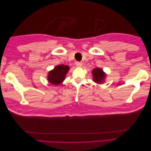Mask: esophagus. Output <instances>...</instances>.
<instances>
[{"instance_id": "1", "label": "esophagus", "mask_w": 151, "mask_h": 151, "mask_svg": "<svg viewBox=\"0 0 151 151\" xmlns=\"http://www.w3.org/2000/svg\"><path fill=\"white\" fill-rule=\"evenodd\" d=\"M76 65L77 67H81L82 65H83V63H82V62H77L76 63Z\"/></svg>"}]
</instances>
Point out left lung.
Segmentation results:
<instances>
[{"instance_id": "1", "label": "left lung", "mask_w": 151, "mask_h": 151, "mask_svg": "<svg viewBox=\"0 0 151 151\" xmlns=\"http://www.w3.org/2000/svg\"><path fill=\"white\" fill-rule=\"evenodd\" d=\"M92 74H93L94 82L98 84H101L103 83L105 77H106V75H105L104 72L103 71L101 68H94L92 71Z\"/></svg>"}]
</instances>
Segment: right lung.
Listing matches in <instances>:
<instances>
[{
	"mask_svg": "<svg viewBox=\"0 0 151 151\" xmlns=\"http://www.w3.org/2000/svg\"><path fill=\"white\" fill-rule=\"evenodd\" d=\"M70 68L66 65H58L54 69L50 71L48 75V81L54 85H58L64 81L65 76Z\"/></svg>",
	"mask_w": 151,
	"mask_h": 151,
	"instance_id": "right-lung-1",
	"label": "right lung"
}]
</instances>
